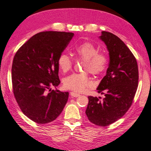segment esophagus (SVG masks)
I'll return each instance as SVG.
<instances>
[{
	"mask_svg": "<svg viewBox=\"0 0 151 151\" xmlns=\"http://www.w3.org/2000/svg\"><path fill=\"white\" fill-rule=\"evenodd\" d=\"M70 96L73 97H78L80 96V94H79L78 93H75V92H70Z\"/></svg>",
	"mask_w": 151,
	"mask_h": 151,
	"instance_id": "esophagus-1",
	"label": "esophagus"
}]
</instances>
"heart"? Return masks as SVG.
Wrapping results in <instances>:
<instances>
[{
  "instance_id": "b5f03b06",
  "label": "heart",
  "mask_w": 151,
  "mask_h": 151,
  "mask_svg": "<svg viewBox=\"0 0 151 151\" xmlns=\"http://www.w3.org/2000/svg\"><path fill=\"white\" fill-rule=\"evenodd\" d=\"M75 54L85 60L83 70H88L94 75L103 74L108 65V58L104 53L99 52L97 48L91 42H84L75 48ZM58 65L60 69L66 73L71 69L73 65L72 58L63 53L58 58ZM91 81L88 73H74L66 76L63 80L64 87L76 93H81L90 86Z\"/></svg>"
}]
</instances>
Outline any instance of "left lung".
Masks as SVG:
<instances>
[{"mask_svg": "<svg viewBox=\"0 0 151 151\" xmlns=\"http://www.w3.org/2000/svg\"><path fill=\"white\" fill-rule=\"evenodd\" d=\"M100 39L106 45L110 57L106 75L97 88L98 93L105 96H88L85 113L92 123L106 127L123 116L132 105L139 83V69L136 58L117 36L103 31Z\"/></svg>", "mask_w": 151, "mask_h": 151, "instance_id": "left-lung-1", "label": "left lung"}]
</instances>
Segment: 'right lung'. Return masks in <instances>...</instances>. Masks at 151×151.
Returning <instances> with one entry per match:
<instances>
[{
	"label": "right lung",
	"mask_w": 151,
	"mask_h": 151,
	"mask_svg": "<svg viewBox=\"0 0 151 151\" xmlns=\"http://www.w3.org/2000/svg\"><path fill=\"white\" fill-rule=\"evenodd\" d=\"M74 33H37L20 47L12 65V90L24 115L38 124L57 118L68 101V92L52 90L60 83L58 58Z\"/></svg>",
	"instance_id": "obj_1"
}]
</instances>
